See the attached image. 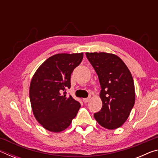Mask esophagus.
I'll use <instances>...</instances> for the list:
<instances>
[{"mask_svg": "<svg viewBox=\"0 0 158 158\" xmlns=\"http://www.w3.org/2000/svg\"><path fill=\"white\" fill-rule=\"evenodd\" d=\"M90 98H84V99H83V102H84V103H87V102H89V100H90Z\"/></svg>", "mask_w": 158, "mask_h": 158, "instance_id": "1", "label": "esophagus"}]
</instances>
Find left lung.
Wrapping results in <instances>:
<instances>
[{
    "label": "left lung",
    "instance_id": "left-lung-1",
    "mask_svg": "<svg viewBox=\"0 0 158 158\" xmlns=\"http://www.w3.org/2000/svg\"><path fill=\"white\" fill-rule=\"evenodd\" d=\"M97 73L102 102L101 110L94 114L96 121L109 130L120 127L127 121L135 102L132 74L118 56L106 52L85 53Z\"/></svg>",
    "mask_w": 158,
    "mask_h": 158
}]
</instances>
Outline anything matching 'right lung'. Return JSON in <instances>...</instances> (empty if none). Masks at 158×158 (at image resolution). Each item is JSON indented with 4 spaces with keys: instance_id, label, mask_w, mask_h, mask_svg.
Instances as JSON below:
<instances>
[{
    "instance_id": "right-lung-1",
    "label": "right lung",
    "mask_w": 158,
    "mask_h": 158,
    "mask_svg": "<svg viewBox=\"0 0 158 158\" xmlns=\"http://www.w3.org/2000/svg\"><path fill=\"white\" fill-rule=\"evenodd\" d=\"M83 57V53L55 54L32 77L29 89L32 111L37 122L50 132H60L68 128L81 106L64 91L70 88L71 74Z\"/></svg>"
}]
</instances>
